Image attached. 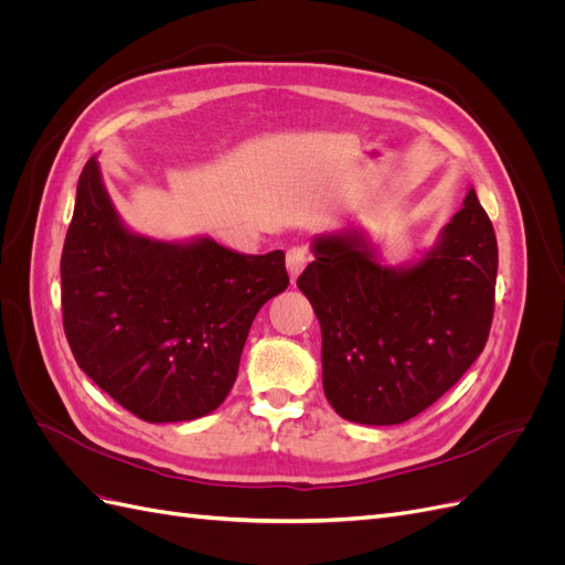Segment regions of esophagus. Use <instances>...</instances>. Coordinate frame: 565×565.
Masks as SVG:
<instances>
[{
  "mask_svg": "<svg viewBox=\"0 0 565 565\" xmlns=\"http://www.w3.org/2000/svg\"><path fill=\"white\" fill-rule=\"evenodd\" d=\"M309 262H311V252L303 245H295L287 249V270H289V276H292V280H297V276Z\"/></svg>",
  "mask_w": 565,
  "mask_h": 565,
  "instance_id": "obj_1",
  "label": "esophagus"
}]
</instances>
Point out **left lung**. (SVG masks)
<instances>
[{
  "label": "left lung",
  "instance_id": "1",
  "mask_svg": "<svg viewBox=\"0 0 565 565\" xmlns=\"http://www.w3.org/2000/svg\"><path fill=\"white\" fill-rule=\"evenodd\" d=\"M297 285L322 332V388L339 417L401 424L481 355L494 313L498 241L469 191L440 245L413 268L372 262L355 235L320 237Z\"/></svg>",
  "mask_w": 565,
  "mask_h": 565
}]
</instances>
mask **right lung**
Listing matches in <instances>:
<instances>
[{
	"label": "right lung",
	"mask_w": 565,
	"mask_h": 565,
	"mask_svg": "<svg viewBox=\"0 0 565 565\" xmlns=\"http://www.w3.org/2000/svg\"><path fill=\"white\" fill-rule=\"evenodd\" d=\"M285 252L131 235L89 160L61 254V311L77 365L146 422L210 415L235 384L254 316L287 289Z\"/></svg>",
	"instance_id": "right-lung-1"
}]
</instances>
